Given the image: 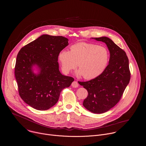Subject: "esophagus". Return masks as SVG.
Returning a JSON list of instances; mask_svg holds the SVG:
<instances>
[{
	"mask_svg": "<svg viewBox=\"0 0 146 146\" xmlns=\"http://www.w3.org/2000/svg\"><path fill=\"white\" fill-rule=\"evenodd\" d=\"M71 86L73 87V88H78L79 86V84L77 82H73L72 84H71Z\"/></svg>",
	"mask_w": 146,
	"mask_h": 146,
	"instance_id": "esophagus-1",
	"label": "esophagus"
}]
</instances>
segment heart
Returning <instances> with one entry per match:
<instances>
[{
    "mask_svg": "<svg viewBox=\"0 0 146 146\" xmlns=\"http://www.w3.org/2000/svg\"><path fill=\"white\" fill-rule=\"evenodd\" d=\"M58 60L63 73L67 74L77 66L75 75L92 80L99 76L106 69L109 60L107 49L93 43L80 42L71 46L70 51L60 52Z\"/></svg>",
    "mask_w": 146,
    "mask_h": 146,
    "instance_id": "1",
    "label": "heart"
}]
</instances>
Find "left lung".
<instances>
[{
    "label": "left lung",
    "mask_w": 146,
    "mask_h": 146,
    "mask_svg": "<svg viewBox=\"0 0 146 146\" xmlns=\"http://www.w3.org/2000/svg\"><path fill=\"white\" fill-rule=\"evenodd\" d=\"M104 42L110 51L108 66L101 75L86 82H80L88 93L84 107L94 113H103L120 101L130 79L129 60L124 50L111 39L102 36L92 38Z\"/></svg>",
    "instance_id": "8db88e82"
}]
</instances>
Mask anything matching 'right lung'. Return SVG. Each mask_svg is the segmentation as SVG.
<instances>
[{
  "label": "right lung",
  "mask_w": 146,
  "mask_h": 146,
  "mask_svg": "<svg viewBox=\"0 0 146 146\" xmlns=\"http://www.w3.org/2000/svg\"><path fill=\"white\" fill-rule=\"evenodd\" d=\"M68 45L66 38L44 34L21 48L15 74L19 94L26 104L40 111L48 110L57 104L62 89L74 81L59 70L58 53Z\"/></svg>",
  "instance_id": "1"
}]
</instances>
